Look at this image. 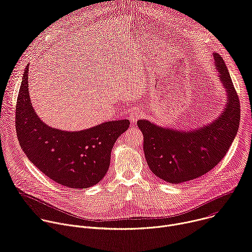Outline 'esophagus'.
Listing matches in <instances>:
<instances>
[{
    "mask_svg": "<svg viewBox=\"0 0 252 252\" xmlns=\"http://www.w3.org/2000/svg\"><path fill=\"white\" fill-rule=\"evenodd\" d=\"M140 117H141V114L138 111H132L128 115V118H129L131 123H135Z\"/></svg>",
    "mask_w": 252,
    "mask_h": 252,
    "instance_id": "34e87169",
    "label": "esophagus"
}]
</instances>
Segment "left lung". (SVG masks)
<instances>
[{"label":"left lung","mask_w":252,"mask_h":252,"mask_svg":"<svg viewBox=\"0 0 252 252\" xmlns=\"http://www.w3.org/2000/svg\"><path fill=\"white\" fill-rule=\"evenodd\" d=\"M213 57L227 94L224 111L217 120L193 130L161 127L148 120L137 122L147 162L164 182L178 185L205 174L224 158L237 133L239 98L223 59L219 54Z\"/></svg>","instance_id":"8db88e82"}]
</instances>
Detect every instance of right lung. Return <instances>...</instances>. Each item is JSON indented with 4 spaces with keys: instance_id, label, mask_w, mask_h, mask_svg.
<instances>
[{
    "instance_id": "add662e5",
    "label": "right lung",
    "mask_w": 252,
    "mask_h": 252,
    "mask_svg": "<svg viewBox=\"0 0 252 252\" xmlns=\"http://www.w3.org/2000/svg\"><path fill=\"white\" fill-rule=\"evenodd\" d=\"M25 68L16 105V130L28 158L54 182L68 189H87L99 183L109 170L118 137L128 120L105 122L94 127L66 131L44 124L32 105Z\"/></svg>"
}]
</instances>
